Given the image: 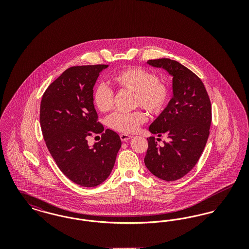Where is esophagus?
Here are the masks:
<instances>
[{"label":"esophagus","mask_w":249,"mask_h":249,"mask_svg":"<svg viewBox=\"0 0 249 249\" xmlns=\"http://www.w3.org/2000/svg\"><path fill=\"white\" fill-rule=\"evenodd\" d=\"M132 138V136L131 135H129V134H120V139H121V141L122 142H127L128 140H130Z\"/></svg>","instance_id":"obj_1"}]
</instances>
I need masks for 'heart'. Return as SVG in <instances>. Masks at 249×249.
I'll use <instances>...</instances> for the list:
<instances>
[{"instance_id":"obj_1","label":"heart","mask_w":249,"mask_h":249,"mask_svg":"<svg viewBox=\"0 0 249 249\" xmlns=\"http://www.w3.org/2000/svg\"><path fill=\"white\" fill-rule=\"evenodd\" d=\"M111 81L118 89L133 93V107H141L150 115H159L166 107L170 88L160 80L157 73L142 67H130L117 71L111 76ZM93 102L103 113L112 110L114 93L106 85L100 84L93 90ZM145 114L137 110L128 114L117 113L109 119L110 127L124 133H132L144 122Z\"/></svg>"}]
</instances>
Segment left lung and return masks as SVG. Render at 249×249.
Here are the masks:
<instances>
[{"label":"left lung","instance_id":"8db88e82","mask_svg":"<svg viewBox=\"0 0 249 249\" xmlns=\"http://www.w3.org/2000/svg\"><path fill=\"white\" fill-rule=\"evenodd\" d=\"M147 63L173 76L174 95L149 126L151 133L165 135L168 141L160 146L154 136L147 138L144 164L155 177L175 181L193 169L205 147L212 121L211 102L201 79L177 60L149 59Z\"/></svg>","mask_w":249,"mask_h":249}]
</instances>
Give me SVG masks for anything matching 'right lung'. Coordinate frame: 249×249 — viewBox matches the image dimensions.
<instances>
[{
	"label": "right lung",
	"instance_id": "obj_1",
	"mask_svg": "<svg viewBox=\"0 0 249 249\" xmlns=\"http://www.w3.org/2000/svg\"><path fill=\"white\" fill-rule=\"evenodd\" d=\"M106 64L73 66L48 86L40 107L44 140L59 170L86 188L102 184L112 172L121 146L119 134L107 129L90 148L86 138L102 133L93 104V87Z\"/></svg>",
	"mask_w": 249,
	"mask_h": 249
}]
</instances>
